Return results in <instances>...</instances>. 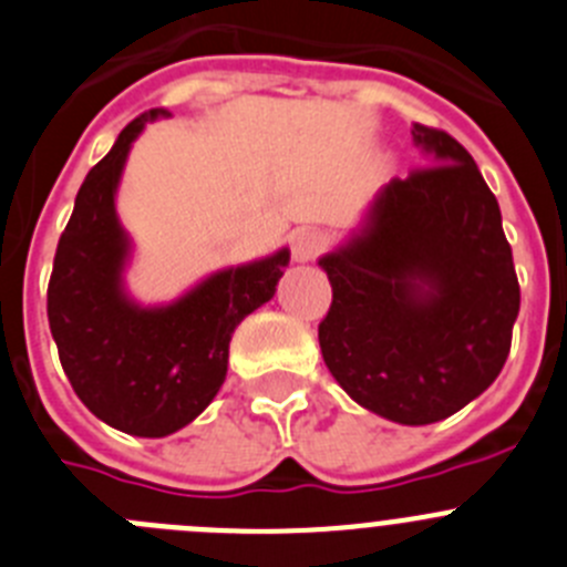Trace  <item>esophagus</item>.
I'll use <instances>...</instances> for the list:
<instances>
[{
	"instance_id": "obj_1",
	"label": "esophagus",
	"mask_w": 567,
	"mask_h": 567,
	"mask_svg": "<svg viewBox=\"0 0 567 567\" xmlns=\"http://www.w3.org/2000/svg\"><path fill=\"white\" fill-rule=\"evenodd\" d=\"M320 252V236L311 230H300L292 236V258L298 264L315 261Z\"/></svg>"
}]
</instances>
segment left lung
Returning <instances> with one entry per match:
<instances>
[{
	"label": "left lung",
	"instance_id": "obj_1",
	"mask_svg": "<svg viewBox=\"0 0 567 567\" xmlns=\"http://www.w3.org/2000/svg\"><path fill=\"white\" fill-rule=\"evenodd\" d=\"M413 140L430 165L388 182L348 241L320 258L331 306L318 340L357 404L419 427L495 382L520 284L501 207L472 154L422 123Z\"/></svg>",
	"mask_w": 567,
	"mask_h": 567
}]
</instances>
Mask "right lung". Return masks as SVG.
I'll list each match as a JSON object with an SVG mask.
<instances>
[{
    "label": "right lung",
    "mask_w": 567,
    "mask_h": 567,
    "mask_svg": "<svg viewBox=\"0 0 567 567\" xmlns=\"http://www.w3.org/2000/svg\"><path fill=\"white\" fill-rule=\"evenodd\" d=\"M165 109L140 114L86 174L55 249L47 320L72 391L106 422L140 439L190 424L227 377L236 326L275 295L289 249L221 269L171 306L143 309L123 292L128 238L114 213L128 148Z\"/></svg>",
    "instance_id": "right-lung-1"
}]
</instances>
